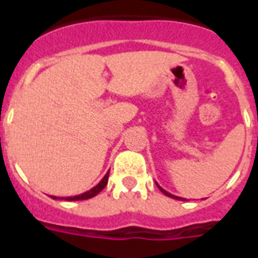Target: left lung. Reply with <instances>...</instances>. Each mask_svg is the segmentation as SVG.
<instances>
[{"instance_id": "obj_1", "label": "left lung", "mask_w": 258, "mask_h": 258, "mask_svg": "<svg viewBox=\"0 0 258 258\" xmlns=\"http://www.w3.org/2000/svg\"><path fill=\"white\" fill-rule=\"evenodd\" d=\"M155 183H157V182H155ZM157 186H158V187H159V190H161V191L163 192V194H165V196L170 197V198H174V200H178V201H186V200H184V198H180V197H176V196H172V194H170L169 191H166L165 188H162L161 186H159V184H158V183H157Z\"/></svg>"}]
</instances>
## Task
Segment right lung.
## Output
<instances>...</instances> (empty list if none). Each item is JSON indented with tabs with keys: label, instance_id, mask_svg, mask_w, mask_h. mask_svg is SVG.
Returning a JSON list of instances; mask_svg holds the SVG:
<instances>
[{
	"label": "right lung",
	"instance_id": "right-lung-1",
	"mask_svg": "<svg viewBox=\"0 0 258 258\" xmlns=\"http://www.w3.org/2000/svg\"><path fill=\"white\" fill-rule=\"evenodd\" d=\"M108 175H109V171L107 172L104 175V178L99 182V183L92 187L91 190L88 191L83 192V194H79V196H74V197H54V196H50V198H53V200H66V201H83V200H89V198H92V197L97 196L99 192L103 190V188L107 186V182H108Z\"/></svg>",
	"mask_w": 258,
	"mask_h": 258
}]
</instances>
